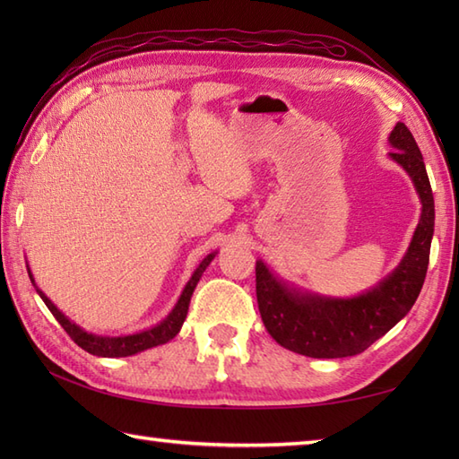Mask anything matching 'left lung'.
<instances>
[{
    "label": "left lung",
    "mask_w": 459,
    "mask_h": 459,
    "mask_svg": "<svg viewBox=\"0 0 459 459\" xmlns=\"http://www.w3.org/2000/svg\"><path fill=\"white\" fill-rule=\"evenodd\" d=\"M396 161L412 179L422 212L411 247L391 274L363 294L331 298L304 291L256 260V298L262 321L276 343L314 359L363 353L401 321L420 294L434 237V195L424 158L403 122L388 135Z\"/></svg>",
    "instance_id": "left-lung-1"
}]
</instances>
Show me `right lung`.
<instances>
[{"label": "right lung", "instance_id": "add662e5", "mask_svg": "<svg viewBox=\"0 0 459 459\" xmlns=\"http://www.w3.org/2000/svg\"><path fill=\"white\" fill-rule=\"evenodd\" d=\"M214 256H217V252H211V255L204 256L201 260V264L195 268L193 276L189 278L187 284H185L181 296L178 299V304L173 306V309L169 311L168 317L161 319L158 325H153L150 329H143V331H138V333H130V335H118V337L89 333L86 329L76 325L74 321L68 319L63 314V311L58 309L53 304V301L48 299L43 294V291L37 288L29 266H27V272H29V278H31L33 286L37 290V294L41 296V299L45 301V306L48 307V311H51L55 319L63 325V329L66 331L68 335H71V339L74 341L76 345L82 347L84 351H89L91 355H96V357H130V355H135V353H142V351H145V349H152V347L168 343V341H171L175 335L179 333L183 321H185V317H187V309H189V301H191L193 291H195V288H197L203 272L207 270V266L211 264Z\"/></svg>", "mask_w": 459, "mask_h": 459}]
</instances>
